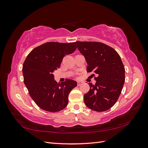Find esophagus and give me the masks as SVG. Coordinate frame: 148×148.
Returning a JSON list of instances; mask_svg holds the SVG:
<instances>
[{
	"label": "esophagus",
	"instance_id": "esophagus-1",
	"mask_svg": "<svg viewBox=\"0 0 148 148\" xmlns=\"http://www.w3.org/2000/svg\"><path fill=\"white\" fill-rule=\"evenodd\" d=\"M82 83H83V82H77V85H78V86H80V85H81Z\"/></svg>",
	"mask_w": 148,
	"mask_h": 148
}]
</instances>
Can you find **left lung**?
<instances>
[{
	"mask_svg": "<svg viewBox=\"0 0 148 148\" xmlns=\"http://www.w3.org/2000/svg\"><path fill=\"white\" fill-rule=\"evenodd\" d=\"M79 51L87 62V71L94 72L96 83L84 95L86 106L96 112L110 109L118 100L125 83V67L119 53L99 42L77 41ZM92 75L95 76V74Z\"/></svg>",
	"mask_w": 148,
	"mask_h": 148,
	"instance_id": "8db88e82",
	"label": "left lung"
}]
</instances>
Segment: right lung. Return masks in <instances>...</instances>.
<instances>
[{"label": "right lung", "instance_id": "right-lung-1", "mask_svg": "<svg viewBox=\"0 0 148 148\" xmlns=\"http://www.w3.org/2000/svg\"><path fill=\"white\" fill-rule=\"evenodd\" d=\"M76 45V42H46L34 48L26 58L22 69L24 83L31 97L42 110L56 112L68 104L69 93L77 83L69 79L57 83L53 73L64 56L75 52Z\"/></svg>", "mask_w": 148, "mask_h": 148}]
</instances>
